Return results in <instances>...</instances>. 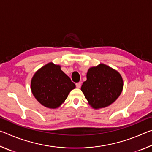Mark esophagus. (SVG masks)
<instances>
[{"mask_svg":"<svg viewBox=\"0 0 152 152\" xmlns=\"http://www.w3.org/2000/svg\"><path fill=\"white\" fill-rule=\"evenodd\" d=\"M76 88H80L81 82H77V83H76Z\"/></svg>","mask_w":152,"mask_h":152,"instance_id":"obj_1","label":"esophagus"}]
</instances>
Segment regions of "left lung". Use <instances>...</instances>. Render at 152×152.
Segmentation results:
<instances>
[{"mask_svg":"<svg viewBox=\"0 0 152 152\" xmlns=\"http://www.w3.org/2000/svg\"><path fill=\"white\" fill-rule=\"evenodd\" d=\"M86 78V81L82 84L81 91L94 109L109 106L116 101L122 92L121 76L104 64L90 68Z\"/></svg>","mask_w":152,"mask_h":152,"instance_id":"left-lung-1","label":"left lung"}]
</instances>
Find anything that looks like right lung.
<instances>
[{"label":"right lung","mask_w":152,"mask_h":152,"mask_svg":"<svg viewBox=\"0 0 152 152\" xmlns=\"http://www.w3.org/2000/svg\"><path fill=\"white\" fill-rule=\"evenodd\" d=\"M31 87L33 94L41 104L56 109L63 103L76 86L61 70L60 66L49 63L34 74Z\"/></svg>","instance_id":"1"}]
</instances>
